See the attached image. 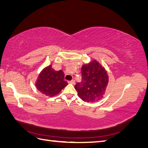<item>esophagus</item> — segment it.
Here are the masks:
<instances>
[{"instance_id":"obj_1","label":"esophagus","mask_w":148,"mask_h":148,"mask_svg":"<svg viewBox=\"0 0 148 148\" xmlns=\"http://www.w3.org/2000/svg\"><path fill=\"white\" fill-rule=\"evenodd\" d=\"M68 83H69V84H75V80L72 79V80H71V81H68Z\"/></svg>"}]
</instances>
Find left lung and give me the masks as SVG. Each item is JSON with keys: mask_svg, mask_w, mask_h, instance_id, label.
<instances>
[{"mask_svg": "<svg viewBox=\"0 0 148 148\" xmlns=\"http://www.w3.org/2000/svg\"><path fill=\"white\" fill-rule=\"evenodd\" d=\"M81 74L82 81L74 86L78 96L87 102H94L102 99L109 82L105 68L93 60L82 66Z\"/></svg>", "mask_w": 148, "mask_h": 148, "instance_id": "obj_1", "label": "left lung"}]
</instances>
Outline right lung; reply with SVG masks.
<instances>
[{
	"mask_svg": "<svg viewBox=\"0 0 148 148\" xmlns=\"http://www.w3.org/2000/svg\"><path fill=\"white\" fill-rule=\"evenodd\" d=\"M67 84L64 80V72L55 71L51 65L42 69L36 82L37 90L50 97L58 95Z\"/></svg>",
	"mask_w": 148,
	"mask_h": 148,
	"instance_id": "1",
	"label": "right lung"
}]
</instances>
